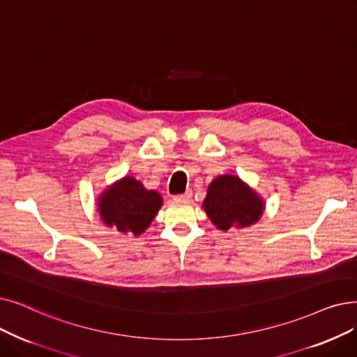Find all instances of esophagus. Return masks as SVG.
<instances>
[{
	"label": "esophagus",
	"mask_w": 357,
	"mask_h": 357,
	"mask_svg": "<svg viewBox=\"0 0 357 357\" xmlns=\"http://www.w3.org/2000/svg\"><path fill=\"white\" fill-rule=\"evenodd\" d=\"M191 197H192V191H191V190H187V191H185L183 194L175 195L174 198H175V199H179V201H181V199H190Z\"/></svg>",
	"instance_id": "obj_1"
}]
</instances>
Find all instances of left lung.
I'll use <instances>...</instances> for the list:
<instances>
[{"label": "left lung", "instance_id": "left-lung-1", "mask_svg": "<svg viewBox=\"0 0 357 357\" xmlns=\"http://www.w3.org/2000/svg\"><path fill=\"white\" fill-rule=\"evenodd\" d=\"M203 206L210 220L222 230L255 223L264 208L259 197L231 175L219 176L210 183Z\"/></svg>", "mask_w": 357, "mask_h": 357}]
</instances>
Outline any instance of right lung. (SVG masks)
Returning <instances> with one entry per match:
<instances>
[{
  "label": "right lung",
  "instance_id": "1",
  "mask_svg": "<svg viewBox=\"0 0 357 357\" xmlns=\"http://www.w3.org/2000/svg\"><path fill=\"white\" fill-rule=\"evenodd\" d=\"M162 207V197L147 191L140 181L126 176L103 192L99 201L102 220L119 231L138 236L149 227Z\"/></svg>",
  "mask_w": 357,
  "mask_h": 357
}]
</instances>
